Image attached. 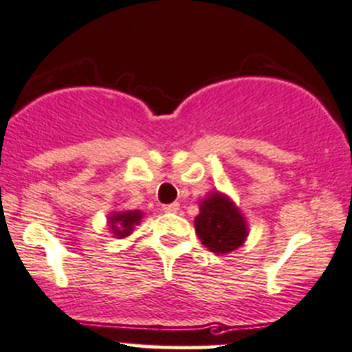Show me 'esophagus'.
Returning a JSON list of instances; mask_svg holds the SVG:
<instances>
[{"label":"esophagus","instance_id":"esophagus-1","mask_svg":"<svg viewBox=\"0 0 352 352\" xmlns=\"http://www.w3.org/2000/svg\"><path fill=\"white\" fill-rule=\"evenodd\" d=\"M162 210L168 212V214H175V212L179 210V204H177V201H175V204L162 205Z\"/></svg>","mask_w":352,"mask_h":352}]
</instances>
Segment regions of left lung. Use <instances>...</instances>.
<instances>
[{"label": "left lung", "mask_w": 352, "mask_h": 352, "mask_svg": "<svg viewBox=\"0 0 352 352\" xmlns=\"http://www.w3.org/2000/svg\"><path fill=\"white\" fill-rule=\"evenodd\" d=\"M195 231L201 245L212 253L226 255L248 238V224L238 205L226 193L212 191L200 201V214L195 217Z\"/></svg>", "instance_id": "1"}]
</instances>
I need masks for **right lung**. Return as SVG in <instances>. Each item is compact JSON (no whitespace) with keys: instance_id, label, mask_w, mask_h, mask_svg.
<instances>
[{"instance_id":"1","label":"right lung","mask_w":352,"mask_h":352,"mask_svg":"<svg viewBox=\"0 0 352 352\" xmlns=\"http://www.w3.org/2000/svg\"><path fill=\"white\" fill-rule=\"evenodd\" d=\"M144 212L142 210H116L107 215V228L116 236L118 239H123L133 232L135 226L140 224Z\"/></svg>"}]
</instances>
